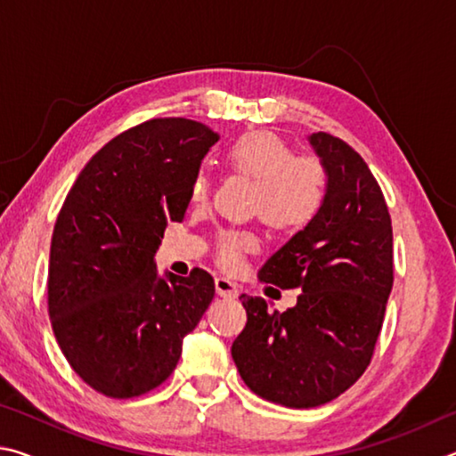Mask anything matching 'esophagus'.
<instances>
[{
    "instance_id": "34e87169",
    "label": "esophagus",
    "mask_w": 456,
    "mask_h": 456,
    "mask_svg": "<svg viewBox=\"0 0 456 456\" xmlns=\"http://www.w3.org/2000/svg\"><path fill=\"white\" fill-rule=\"evenodd\" d=\"M215 289H217L219 296L225 299H235L239 296L235 281L227 280V277H217V280H215Z\"/></svg>"
}]
</instances>
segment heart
<instances>
[{"label": "heart", "mask_w": 456, "mask_h": 456, "mask_svg": "<svg viewBox=\"0 0 456 456\" xmlns=\"http://www.w3.org/2000/svg\"><path fill=\"white\" fill-rule=\"evenodd\" d=\"M227 163L233 173L253 181L249 199L251 213L259 215L269 227L285 233L302 231L318 217L326 200L328 179L315 159H297L288 142L272 133H247L229 146ZM209 181L199 175L192 183V200L207 199ZM253 237L225 233L219 243L223 267L239 265L241 253L251 249Z\"/></svg>", "instance_id": "heart-1"}]
</instances>
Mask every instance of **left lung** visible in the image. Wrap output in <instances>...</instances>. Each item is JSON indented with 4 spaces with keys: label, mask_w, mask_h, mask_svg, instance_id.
Instances as JSON below:
<instances>
[{
    "label": "left lung",
    "mask_w": 456,
    "mask_h": 456,
    "mask_svg": "<svg viewBox=\"0 0 456 456\" xmlns=\"http://www.w3.org/2000/svg\"><path fill=\"white\" fill-rule=\"evenodd\" d=\"M307 142L326 171V200L257 273L297 288V304L269 312L264 297L243 293L247 323L231 346L243 382L288 408L326 404L364 374L395 272L388 207L364 160L326 133Z\"/></svg>",
    "instance_id": "8db88e82"
}]
</instances>
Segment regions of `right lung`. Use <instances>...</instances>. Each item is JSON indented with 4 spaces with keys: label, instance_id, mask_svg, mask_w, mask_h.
<instances>
[{
    "label": "right lung",
    "instance_id": "1",
    "mask_svg": "<svg viewBox=\"0 0 456 456\" xmlns=\"http://www.w3.org/2000/svg\"><path fill=\"white\" fill-rule=\"evenodd\" d=\"M213 128L154 118L104 144L82 168L53 227L48 312L74 372L110 398L163 384L215 296L213 277L159 273L168 221L187 213Z\"/></svg>",
    "mask_w": 456,
    "mask_h": 456
}]
</instances>
